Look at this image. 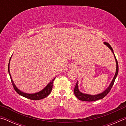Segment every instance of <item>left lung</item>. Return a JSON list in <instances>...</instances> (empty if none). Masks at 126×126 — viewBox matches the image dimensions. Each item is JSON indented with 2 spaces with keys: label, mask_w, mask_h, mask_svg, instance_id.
Returning <instances> with one entry per match:
<instances>
[{
  "label": "left lung",
  "mask_w": 126,
  "mask_h": 126,
  "mask_svg": "<svg viewBox=\"0 0 126 126\" xmlns=\"http://www.w3.org/2000/svg\"><path fill=\"white\" fill-rule=\"evenodd\" d=\"M103 43L105 44L106 46H107L109 48L110 50H112V52L113 53V54H114V57L115 58V60H116V73H115V75L114 76L112 80V82H110V84L109 85V86L107 87L105 91H104L103 92H102L99 94H95V95H91V94H86V93H83L79 90L78 89V81L77 82L76 85L75 86V88H74V94L76 96V97L78 99L80 100V101H88V102H91V101H97L98 99H101L103 98L107 95V94L110 92V89H111L112 87L113 86V85L114 84V82L115 81V79L117 77V75H118V62H117V59L116 58V56H115L114 53L113 52V50L112 48L111 47V46L110 45V44L107 42H104Z\"/></svg>",
  "instance_id": "1"
}]
</instances>
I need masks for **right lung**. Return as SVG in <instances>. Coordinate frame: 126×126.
I'll use <instances>...</instances> for the list:
<instances>
[{"label":"right lung","instance_id":"right-lung-1","mask_svg":"<svg viewBox=\"0 0 126 126\" xmlns=\"http://www.w3.org/2000/svg\"><path fill=\"white\" fill-rule=\"evenodd\" d=\"M11 58L12 57H10V58L9 59V64H8V72H9L10 79H11V81H12V83L13 84V86L15 91H16L19 95H22V96L24 97L27 98H28L32 100H39L41 99H43L46 97H47L48 95L50 93L51 91L52 90L53 81L54 80L55 77L53 78V79L51 80L47 85V86L45 87V88H44L42 90L38 92L35 93H27L23 92L19 90V89L17 88L16 85H15L13 80L12 78L11 75H10V70H9V65H10V59H11Z\"/></svg>","mask_w":126,"mask_h":126}]
</instances>
